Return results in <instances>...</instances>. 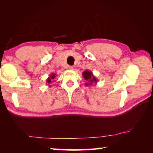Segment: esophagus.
<instances>
[{
  "mask_svg": "<svg viewBox=\"0 0 153 153\" xmlns=\"http://www.w3.org/2000/svg\"><path fill=\"white\" fill-rule=\"evenodd\" d=\"M69 69H70V70H72V69H74V67L73 66H69Z\"/></svg>",
  "mask_w": 153,
  "mask_h": 153,
  "instance_id": "esophagus-1",
  "label": "esophagus"
}]
</instances>
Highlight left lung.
I'll list each match as a JSON object with an SVG mask.
<instances>
[{"label": "left lung", "mask_w": 153, "mask_h": 153, "mask_svg": "<svg viewBox=\"0 0 153 153\" xmlns=\"http://www.w3.org/2000/svg\"><path fill=\"white\" fill-rule=\"evenodd\" d=\"M82 76L84 77L85 80H86L87 82L85 83V86H91L92 84H96L97 83V79L94 75L92 72L89 70H86L82 73Z\"/></svg>", "instance_id": "left-lung-1"}]
</instances>
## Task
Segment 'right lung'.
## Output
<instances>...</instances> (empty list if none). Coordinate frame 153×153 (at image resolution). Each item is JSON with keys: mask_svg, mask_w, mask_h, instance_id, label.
<instances>
[{"mask_svg": "<svg viewBox=\"0 0 153 153\" xmlns=\"http://www.w3.org/2000/svg\"><path fill=\"white\" fill-rule=\"evenodd\" d=\"M55 77H56V74L54 73H52L51 75H49V77H48L47 79H46V84H48L47 85L49 87L51 86V85H50V84H51L52 81H53Z\"/></svg>", "mask_w": 153, "mask_h": 153, "instance_id": "right-lung-1", "label": "right lung"}]
</instances>
